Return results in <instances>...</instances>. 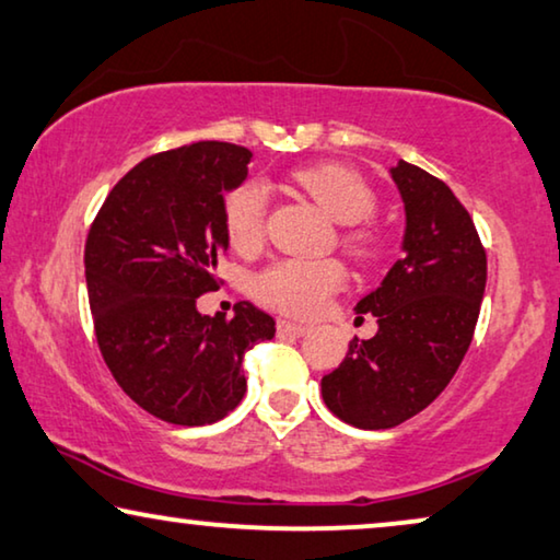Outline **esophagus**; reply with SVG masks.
Returning a JSON list of instances; mask_svg holds the SVG:
<instances>
[{"label":"esophagus","mask_w":560,"mask_h":560,"mask_svg":"<svg viewBox=\"0 0 560 560\" xmlns=\"http://www.w3.org/2000/svg\"><path fill=\"white\" fill-rule=\"evenodd\" d=\"M277 329H279L281 337H304V334H308L306 324H296V322H289V319H279Z\"/></svg>","instance_id":"esophagus-1"}]
</instances>
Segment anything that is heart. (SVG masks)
Masks as SVG:
<instances>
[{
    "label": "heart",
    "mask_w": 560,
    "mask_h": 560,
    "mask_svg": "<svg viewBox=\"0 0 560 560\" xmlns=\"http://www.w3.org/2000/svg\"><path fill=\"white\" fill-rule=\"evenodd\" d=\"M302 186L334 221L362 223L377 208V196L360 173L341 163H316L294 171ZM266 186L261 180H244L223 198V229L231 246L252 252L264 238L266 229ZM347 246L357 256L377 252V233L370 226L347 231ZM345 283V269L331 258H283L254 279V294L266 306L294 316H316L327 306L334 291Z\"/></svg>",
    "instance_id": "obj_1"
}]
</instances>
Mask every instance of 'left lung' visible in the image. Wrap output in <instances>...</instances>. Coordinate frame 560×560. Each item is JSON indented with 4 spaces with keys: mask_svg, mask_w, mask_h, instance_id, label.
<instances>
[{
    "mask_svg": "<svg viewBox=\"0 0 560 560\" xmlns=\"http://www.w3.org/2000/svg\"><path fill=\"white\" fill-rule=\"evenodd\" d=\"M389 175L405 203L402 256L354 306L377 319V334L354 339L322 377L324 405L362 430L410 420L450 385L472 341L488 277L486 248L453 190L407 161Z\"/></svg>",
    "mask_w": 560,
    "mask_h": 560,
    "instance_id": "left-lung-1",
    "label": "left lung"
}]
</instances>
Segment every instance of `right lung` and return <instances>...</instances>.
Instances as JSON below:
<instances>
[{
    "instance_id": "right-lung-1",
    "label": "right lung",
    "mask_w": 560,
    "mask_h": 560,
    "mask_svg": "<svg viewBox=\"0 0 560 560\" xmlns=\"http://www.w3.org/2000/svg\"><path fill=\"white\" fill-rule=\"evenodd\" d=\"M248 148L200 140L140 161L110 190L85 244L95 337L113 377L158 420L200 428L246 392V349L277 322L252 302L206 316L226 254L223 198L246 180Z\"/></svg>"
}]
</instances>
